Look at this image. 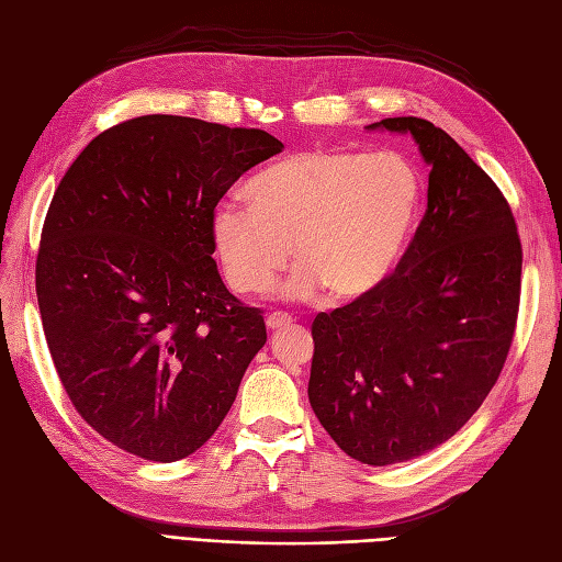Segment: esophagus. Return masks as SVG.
<instances>
[{"instance_id":"esophagus-1","label":"esophagus","mask_w":562,"mask_h":562,"mask_svg":"<svg viewBox=\"0 0 562 562\" xmlns=\"http://www.w3.org/2000/svg\"><path fill=\"white\" fill-rule=\"evenodd\" d=\"M265 323H267V328H271V330H279V328L291 326V323H293V316H291V314H283V312H274V314H269V316L265 318Z\"/></svg>"}]
</instances>
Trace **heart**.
I'll list each match as a JSON object with an SVG mask.
<instances>
[{"label":"heart","mask_w":562,"mask_h":562,"mask_svg":"<svg viewBox=\"0 0 562 562\" xmlns=\"http://www.w3.org/2000/svg\"><path fill=\"white\" fill-rule=\"evenodd\" d=\"M248 196L250 203L220 201L211 215L213 248L232 291H269L293 252L297 267L281 288L285 300H307L323 285L333 297H359L398 260L422 180L394 151L307 149L262 168Z\"/></svg>","instance_id":"b5f03b06"}]
</instances>
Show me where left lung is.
<instances>
[{
    "mask_svg": "<svg viewBox=\"0 0 562 562\" xmlns=\"http://www.w3.org/2000/svg\"><path fill=\"white\" fill-rule=\"evenodd\" d=\"M411 133L431 166L427 213L394 274L312 323L310 403L356 462L386 467L452 438L479 411L514 342L522 248L499 187L427 119Z\"/></svg>",
    "mask_w": 562,
    "mask_h": 562,
    "instance_id": "obj_1",
    "label": "left lung"
}]
</instances>
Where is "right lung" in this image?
Wrapping results in <instances>:
<instances>
[{"label":"right lung","instance_id":"add662e5","mask_svg":"<svg viewBox=\"0 0 562 562\" xmlns=\"http://www.w3.org/2000/svg\"><path fill=\"white\" fill-rule=\"evenodd\" d=\"M281 149L260 128L147 114L63 176L37 255L42 326L75 411L112 446L178 462L229 413L267 328L220 279L211 215Z\"/></svg>","mask_w":562,"mask_h":562}]
</instances>
